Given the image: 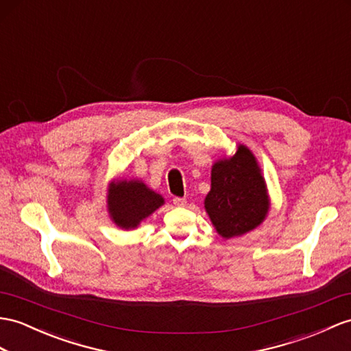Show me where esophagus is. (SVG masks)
I'll return each instance as SVG.
<instances>
[{
    "mask_svg": "<svg viewBox=\"0 0 351 351\" xmlns=\"http://www.w3.org/2000/svg\"><path fill=\"white\" fill-rule=\"evenodd\" d=\"M173 202L176 207H186V204H187V201L184 198H174Z\"/></svg>",
    "mask_w": 351,
    "mask_h": 351,
    "instance_id": "obj_1",
    "label": "esophagus"
}]
</instances>
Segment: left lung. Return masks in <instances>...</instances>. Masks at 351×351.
<instances>
[{"mask_svg": "<svg viewBox=\"0 0 351 351\" xmlns=\"http://www.w3.org/2000/svg\"><path fill=\"white\" fill-rule=\"evenodd\" d=\"M216 232L229 240L258 228L271 207L268 187L253 152L238 144L232 156L211 167V189L204 199Z\"/></svg>", "mask_w": 351, "mask_h": 351, "instance_id": "left-lung-1", "label": "left lung"}]
</instances>
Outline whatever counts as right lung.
Wrapping results in <instances>:
<instances>
[{
  "label": "right lung",
  "instance_id": "add662e5",
  "mask_svg": "<svg viewBox=\"0 0 351 351\" xmlns=\"http://www.w3.org/2000/svg\"><path fill=\"white\" fill-rule=\"evenodd\" d=\"M165 204L159 195L138 178H117L108 184L107 211L111 221L121 229L138 228L143 220L152 216Z\"/></svg>",
  "mask_w": 351,
  "mask_h": 351
}]
</instances>
